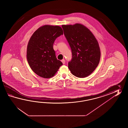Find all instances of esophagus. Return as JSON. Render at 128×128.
<instances>
[{"label": "esophagus", "mask_w": 128, "mask_h": 128, "mask_svg": "<svg viewBox=\"0 0 128 128\" xmlns=\"http://www.w3.org/2000/svg\"><path fill=\"white\" fill-rule=\"evenodd\" d=\"M61 62H62L63 64H65V60H61Z\"/></svg>", "instance_id": "obj_1"}]
</instances>
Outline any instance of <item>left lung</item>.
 I'll list each match as a JSON object with an SVG mask.
<instances>
[{"instance_id":"1","label":"left lung","mask_w":128,"mask_h":128,"mask_svg":"<svg viewBox=\"0 0 128 128\" xmlns=\"http://www.w3.org/2000/svg\"><path fill=\"white\" fill-rule=\"evenodd\" d=\"M62 27L72 51L68 68L74 76L86 77L92 73L100 62L101 52L98 42L83 24H63Z\"/></svg>"}]
</instances>
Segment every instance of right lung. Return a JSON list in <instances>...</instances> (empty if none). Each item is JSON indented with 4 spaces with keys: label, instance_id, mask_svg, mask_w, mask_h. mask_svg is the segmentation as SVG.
I'll use <instances>...</instances> for the list:
<instances>
[{
    "label": "right lung",
    "instance_id": "right-lung-1",
    "mask_svg": "<svg viewBox=\"0 0 128 128\" xmlns=\"http://www.w3.org/2000/svg\"><path fill=\"white\" fill-rule=\"evenodd\" d=\"M61 35L63 31L60 26L46 24L39 27L30 37L26 58L30 68L38 76L50 78L63 64L53 48L55 39Z\"/></svg>",
    "mask_w": 128,
    "mask_h": 128
}]
</instances>
